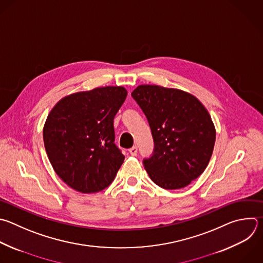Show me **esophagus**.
Returning <instances> with one entry per match:
<instances>
[{
    "instance_id": "34e87169",
    "label": "esophagus",
    "mask_w": 263,
    "mask_h": 263,
    "mask_svg": "<svg viewBox=\"0 0 263 263\" xmlns=\"http://www.w3.org/2000/svg\"><path fill=\"white\" fill-rule=\"evenodd\" d=\"M129 153L131 156H136L137 155V146H132L130 149H129Z\"/></svg>"
}]
</instances>
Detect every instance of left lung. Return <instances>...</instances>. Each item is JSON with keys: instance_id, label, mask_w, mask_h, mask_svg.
<instances>
[{"instance_id": "obj_1", "label": "left lung", "mask_w": 263, "mask_h": 263, "mask_svg": "<svg viewBox=\"0 0 263 263\" xmlns=\"http://www.w3.org/2000/svg\"><path fill=\"white\" fill-rule=\"evenodd\" d=\"M131 95L152 130L154 153L143 160L151 180L167 190L188 186L213 154L216 129L209 111L195 96L178 89L141 84Z\"/></svg>"}]
</instances>
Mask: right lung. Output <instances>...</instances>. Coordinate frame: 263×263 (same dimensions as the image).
<instances>
[{"mask_svg":"<svg viewBox=\"0 0 263 263\" xmlns=\"http://www.w3.org/2000/svg\"><path fill=\"white\" fill-rule=\"evenodd\" d=\"M127 97L123 86L96 87L61 99L43 128L48 159L72 189L96 193L108 187L125 156L115 143L114 119Z\"/></svg>","mask_w":263,"mask_h":263,"instance_id":"1","label":"right lung"}]
</instances>
